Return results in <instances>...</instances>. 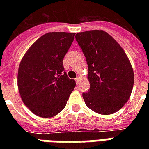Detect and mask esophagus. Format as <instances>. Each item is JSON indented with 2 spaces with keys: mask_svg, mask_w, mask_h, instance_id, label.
Returning <instances> with one entry per match:
<instances>
[{
  "mask_svg": "<svg viewBox=\"0 0 149 149\" xmlns=\"http://www.w3.org/2000/svg\"><path fill=\"white\" fill-rule=\"evenodd\" d=\"M75 81H76V84H77V85L79 84V81H80V79H79V77H77V78L75 79Z\"/></svg>",
  "mask_w": 149,
  "mask_h": 149,
  "instance_id": "obj_1",
  "label": "esophagus"
}]
</instances>
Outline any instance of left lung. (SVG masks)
Instances as JSON below:
<instances>
[{"mask_svg":"<svg viewBox=\"0 0 149 149\" xmlns=\"http://www.w3.org/2000/svg\"><path fill=\"white\" fill-rule=\"evenodd\" d=\"M75 38L88 65L91 87L83 93L85 104L97 113H115L127 103L134 85V72L127 55L102 30L79 32Z\"/></svg>","mask_w":149,"mask_h":149,"instance_id":"8db88e82","label":"left lung"}]
</instances>
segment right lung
<instances>
[{
    "instance_id": "obj_1",
    "label": "right lung",
    "mask_w": 149,
    "mask_h": 149,
    "mask_svg": "<svg viewBox=\"0 0 149 149\" xmlns=\"http://www.w3.org/2000/svg\"><path fill=\"white\" fill-rule=\"evenodd\" d=\"M75 33L49 32L38 38L21 61L17 86L24 105L36 115L51 118L66 105L76 83L63 67Z\"/></svg>"
}]
</instances>
